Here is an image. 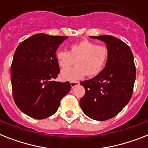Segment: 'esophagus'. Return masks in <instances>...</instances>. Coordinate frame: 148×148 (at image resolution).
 <instances>
[{"label":"esophagus","mask_w":148,"mask_h":148,"mask_svg":"<svg viewBox=\"0 0 148 148\" xmlns=\"http://www.w3.org/2000/svg\"><path fill=\"white\" fill-rule=\"evenodd\" d=\"M80 84V83L78 82V81H71V88H74L76 86Z\"/></svg>","instance_id":"34e87169"}]
</instances>
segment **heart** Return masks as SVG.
Listing matches in <instances>:
<instances>
[{
    "label": "heart",
    "mask_w": 148,
    "mask_h": 148,
    "mask_svg": "<svg viewBox=\"0 0 148 148\" xmlns=\"http://www.w3.org/2000/svg\"><path fill=\"white\" fill-rule=\"evenodd\" d=\"M109 57L106 47L97 45L91 41L81 40L69 46V51L58 50L55 53L58 64L63 70L60 77L63 80L74 81L86 74L89 77L99 74L105 67ZM76 60V66L67 69Z\"/></svg>",
    "instance_id": "obj_1"
}]
</instances>
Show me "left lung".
Returning a JSON list of instances; mask_svg holds the SVG:
<instances>
[{
	"label": "left lung",
	"mask_w": 148,
	"mask_h": 148,
	"mask_svg": "<svg viewBox=\"0 0 148 148\" xmlns=\"http://www.w3.org/2000/svg\"><path fill=\"white\" fill-rule=\"evenodd\" d=\"M90 38L106 44L109 57L99 74L80 82L85 94L80 105L88 117L105 121L122 111L132 98L136 68L132 51L124 42L108 35Z\"/></svg>",
	"instance_id": "obj_1"
}]
</instances>
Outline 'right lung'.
<instances>
[{
	"label": "right lung",
	"mask_w": 148,
	"mask_h": 148,
	"mask_svg": "<svg viewBox=\"0 0 148 148\" xmlns=\"http://www.w3.org/2000/svg\"><path fill=\"white\" fill-rule=\"evenodd\" d=\"M68 38L35 34L16 49L10 70L13 97L17 107L31 118L52 116L71 89L68 81L54 80L60 72L55 52Z\"/></svg>",
	"instance_id": "obj_1"
}]
</instances>
